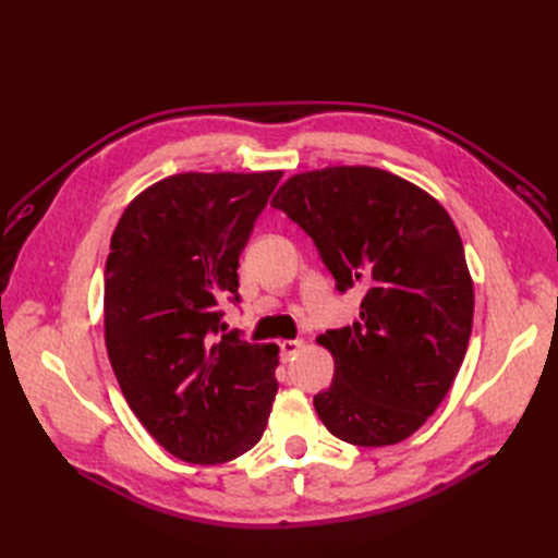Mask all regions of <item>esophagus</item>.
Here are the masks:
<instances>
[{
    "instance_id": "esophagus-1",
    "label": "esophagus",
    "mask_w": 558,
    "mask_h": 558,
    "mask_svg": "<svg viewBox=\"0 0 558 558\" xmlns=\"http://www.w3.org/2000/svg\"><path fill=\"white\" fill-rule=\"evenodd\" d=\"M302 340H281L279 342V351H281V359L283 361H289V359H293V356H298V353L302 351Z\"/></svg>"
}]
</instances>
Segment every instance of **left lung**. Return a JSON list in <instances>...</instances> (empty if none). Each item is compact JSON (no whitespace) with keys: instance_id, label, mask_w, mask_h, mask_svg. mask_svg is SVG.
<instances>
[{"instance_id":"obj_1","label":"left lung","mask_w":558,"mask_h":558,"mask_svg":"<svg viewBox=\"0 0 558 558\" xmlns=\"http://www.w3.org/2000/svg\"><path fill=\"white\" fill-rule=\"evenodd\" d=\"M272 207L314 240L337 291L363 286L361 318L328 330L335 377L314 396L324 426L359 447L408 440L451 388L468 351L475 293L461 234L418 185L377 167L291 177Z\"/></svg>"}]
</instances>
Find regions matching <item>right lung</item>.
Here are the masks:
<instances>
[{
  "label": "right lung",
  "instance_id": "obj_1",
  "mask_svg": "<svg viewBox=\"0 0 558 558\" xmlns=\"http://www.w3.org/2000/svg\"><path fill=\"white\" fill-rule=\"evenodd\" d=\"M283 172H183L125 207L105 267V342L142 426L177 459L216 465L256 445L277 344L221 332L240 253Z\"/></svg>",
  "mask_w": 558,
  "mask_h": 558
}]
</instances>
